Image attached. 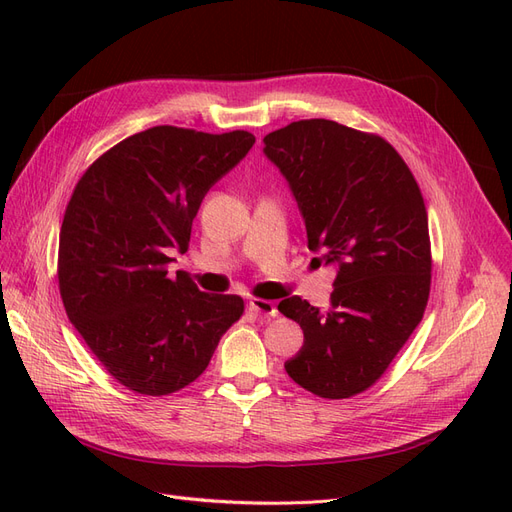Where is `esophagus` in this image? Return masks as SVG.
Returning a JSON list of instances; mask_svg holds the SVG:
<instances>
[{
	"mask_svg": "<svg viewBox=\"0 0 512 512\" xmlns=\"http://www.w3.org/2000/svg\"><path fill=\"white\" fill-rule=\"evenodd\" d=\"M250 309H252V312L260 314V316H265V318H273L277 314L275 303L273 301H265V299H252L250 301Z\"/></svg>",
	"mask_w": 512,
	"mask_h": 512,
	"instance_id": "obj_1",
	"label": "esophagus"
}]
</instances>
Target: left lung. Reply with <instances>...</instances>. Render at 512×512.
I'll list each match as a JSON object with an SVG mask.
<instances>
[{
	"instance_id": "8db88e82",
	"label": "left lung",
	"mask_w": 512,
	"mask_h": 512,
	"mask_svg": "<svg viewBox=\"0 0 512 512\" xmlns=\"http://www.w3.org/2000/svg\"><path fill=\"white\" fill-rule=\"evenodd\" d=\"M262 143L314 260L337 269L327 312L301 297L277 305L303 329V348L284 367L318 397H352L384 374L423 318L431 250L421 190L384 138L337 121H294Z\"/></svg>"
}]
</instances>
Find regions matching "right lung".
<instances>
[{"label":"right lung","mask_w":512,"mask_h":512,"mask_svg":"<svg viewBox=\"0 0 512 512\" xmlns=\"http://www.w3.org/2000/svg\"><path fill=\"white\" fill-rule=\"evenodd\" d=\"M256 143L235 130L156 126L108 149L76 183L59 232V292L70 322L117 382L168 395L207 369L243 314L168 271L188 250L205 194Z\"/></svg>","instance_id":"add662e5"}]
</instances>
